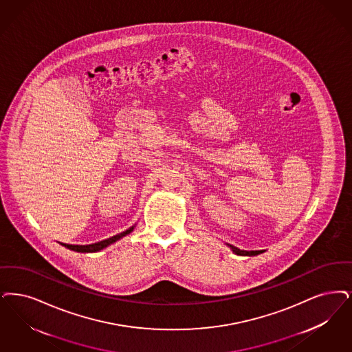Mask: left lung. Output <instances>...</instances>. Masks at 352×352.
I'll return each mask as SVG.
<instances>
[{
	"instance_id": "left-lung-1",
	"label": "left lung",
	"mask_w": 352,
	"mask_h": 352,
	"mask_svg": "<svg viewBox=\"0 0 352 352\" xmlns=\"http://www.w3.org/2000/svg\"><path fill=\"white\" fill-rule=\"evenodd\" d=\"M232 252L237 255H249V256H253V255H258V254L265 253V250H252V252H246V250H239V248H234L232 245H228Z\"/></svg>"
}]
</instances>
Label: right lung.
I'll use <instances>...</instances> for the list:
<instances>
[{"label": "right lung", "instance_id": "obj_1", "mask_svg": "<svg viewBox=\"0 0 352 352\" xmlns=\"http://www.w3.org/2000/svg\"><path fill=\"white\" fill-rule=\"evenodd\" d=\"M132 230H133V226H131L129 229H126V232H123V233H120V234L113 236L111 239H103V241H100V242L91 243V245H68V243H63V245H64L65 248L71 249V250L78 252V253H96V252H99V250L107 248L109 245H111L113 242H116L118 239H120L122 237L126 236V234H129Z\"/></svg>", "mask_w": 352, "mask_h": 352}]
</instances>
